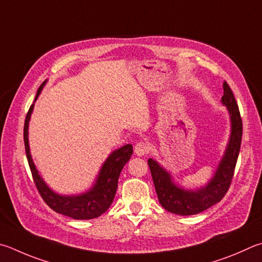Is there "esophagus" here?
<instances>
[{
	"instance_id": "34e87169",
	"label": "esophagus",
	"mask_w": 262,
	"mask_h": 262,
	"mask_svg": "<svg viewBox=\"0 0 262 262\" xmlns=\"http://www.w3.org/2000/svg\"><path fill=\"white\" fill-rule=\"evenodd\" d=\"M147 151H149V146H147L146 143H144V142H139V143H137L134 147L135 155L140 156V157L144 156Z\"/></svg>"
}]
</instances>
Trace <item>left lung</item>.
Returning <instances> with one entry per match:
<instances>
[{"label": "left lung", "instance_id": "1", "mask_svg": "<svg viewBox=\"0 0 262 262\" xmlns=\"http://www.w3.org/2000/svg\"><path fill=\"white\" fill-rule=\"evenodd\" d=\"M222 88L221 103L229 115L230 134L214 174L205 184L193 189L185 188L179 184L173 174L158 161L152 158L147 160L160 205L170 213L183 216L201 213L220 202L229 189L241 149L243 125L230 87L225 81Z\"/></svg>", "mask_w": 262, "mask_h": 262}]
</instances>
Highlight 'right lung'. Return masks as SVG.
<instances>
[{
  "instance_id": "right-lung-1",
  "label": "right lung",
  "mask_w": 262,
  "mask_h": 262,
  "mask_svg": "<svg viewBox=\"0 0 262 262\" xmlns=\"http://www.w3.org/2000/svg\"><path fill=\"white\" fill-rule=\"evenodd\" d=\"M46 83L47 81L40 85L34 103L39 98ZM34 103L31 105L25 119L24 142H25L26 157L33 175V180H34V183L42 198L55 212L72 217L74 220H90V219L102 215L104 212L107 211V208L111 206L113 199H115L119 175H120L123 166L130 159L133 155V145L126 144L112 151L101 166L93 185L88 190L81 193L72 194H63L57 192L55 190H52L47 184L45 179L42 178L31 155L30 140H28V126H30L31 116L33 110H34Z\"/></svg>"
}]
</instances>
